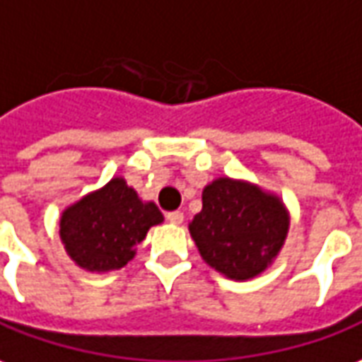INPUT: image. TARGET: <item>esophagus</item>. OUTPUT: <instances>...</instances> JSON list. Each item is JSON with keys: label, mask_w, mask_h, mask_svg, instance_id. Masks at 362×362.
Masks as SVG:
<instances>
[{"label": "esophagus", "mask_w": 362, "mask_h": 362, "mask_svg": "<svg viewBox=\"0 0 362 362\" xmlns=\"http://www.w3.org/2000/svg\"><path fill=\"white\" fill-rule=\"evenodd\" d=\"M183 218H185V216H183V213H181V211H173V213H167V221H169L171 224H181V223H183Z\"/></svg>", "instance_id": "1"}]
</instances>
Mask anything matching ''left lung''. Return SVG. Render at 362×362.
<instances>
[{
	"instance_id": "1",
	"label": "left lung",
	"mask_w": 362,
	"mask_h": 362,
	"mask_svg": "<svg viewBox=\"0 0 362 362\" xmlns=\"http://www.w3.org/2000/svg\"><path fill=\"white\" fill-rule=\"evenodd\" d=\"M290 214L280 197L254 183L218 177L203 189V211L189 223L203 260L230 280H250L280 254Z\"/></svg>"
}]
</instances>
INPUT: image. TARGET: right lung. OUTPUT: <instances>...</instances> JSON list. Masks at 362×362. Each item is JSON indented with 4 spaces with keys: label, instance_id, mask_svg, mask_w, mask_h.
Returning <instances> with one entry per match:
<instances>
[{
    "label": "right lung",
    "instance_id": "1",
    "mask_svg": "<svg viewBox=\"0 0 362 362\" xmlns=\"http://www.w3.org/2000/svg\"><path fill=\"white\" fill-rule=\"evenodd\" d=\"M163 223L156 203H144L122 177L66 206L61 240L76 266L88 272L119 270L136 256L151 226Z\"/></svg>",
    "mask_w": 362,
    "mask_h": 362
}]
</instances>
